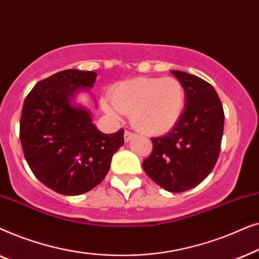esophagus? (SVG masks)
I'll return each mask as SVG.
<instances>
[{"label": "esophagus", "instance_id": "34e87169", "mask_svg": "<svg viewBox=\"0 0 259 259\" xmlns=\"http://www.w3.org/2000/svg\"><path fill=\"white\" fill-rule=\"evenodd\" d=\"M134 137H136V134L130 132V131H125V134H123V139H125V143H128V141L132 140Z\"/></svg>", "mask_w": 259, "mask_h": 259}]
</instances>
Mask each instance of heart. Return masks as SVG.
I'll use <instances>...</instances> for the list:
<instances>
[{"label":"heart","instance_id":"b5f03b06","mask_svg":"<svg viewBox=\"0 0 259 259\" xmlns=\"http://www.w3.org/2000/svg\"><path fill=\"white\" fill-rule=\"evenodd\" d=\"M112 104L102 101V108L118 118L119 112L131 115L134 128L148 136H160L179 121L185 108V90L178 79L137 77L113 88Z\"/></svg>","mask_w":259,"mask_h":259}]
</instances>
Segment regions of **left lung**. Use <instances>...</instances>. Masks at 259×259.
I'll return each mask as SVG.
<instances>
[{
	"label": "left lung",
	"mask_w": 259,
	"mask_h": 259,
	"mask_svg": "<svg viewBox=\"0 0 259 259\" xmlns=\"http://www.w3.org/2000/svg\"><path fill=\"white\" fill-rule=\"evenodd\" d=\"M171 72L185 90V109L167 134L152 138L153 150L143 167L162 189L179 193L196 187L213 169L221 152L224 109L206 81L180 70Z\"/></svg>",
	"instance_id": "obj_1"
}]
</instances>
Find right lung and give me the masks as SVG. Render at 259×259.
I'll return each mask as SVG.
<instances>
[{
    "instance_id": "obj_1",
    "label": "right lung",
    "mask_w": 259,
    "mask_h": 259,
    "mask_svg": "<svg viewBox=\"0 0 259 259\" xmlns=\"http://www.w3.org/2000/svg\"><path fill=\"white\" fill-rule=\"evenodd\" d=\"M97 73L66 69L38 81L24 99L20 140L31 172L65 196L86 193L105 179L113 154L123 145V130L104 134L91 113L70 102L93 87Z\"/></svg>"
}]
</instances>
